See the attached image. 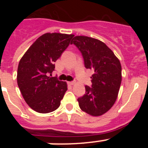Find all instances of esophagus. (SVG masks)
<instances>
[{
    "label": "esophagus",
    "mask_w": 148,
    "mask_h": 148,
    "mask_svg": "<svg viewBox=\"0 0 148 148\" xmlns=\"http://www.w3.org/2000/svg\"><path fill=\"white\" fill-rule=\"evenodd\" d=\"M75 82H68V84H70V85H73V84H75Z\"/></svg>",
    "instance_id": "obj_1"
}]
</instances>
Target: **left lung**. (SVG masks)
<instances>
[{
	"label": "left lung",
	"mask_w": 148,
	"mask_h": 148,
	"mask_svg": "<svg viewBox=\"0 0 148 148\" xmlns=\"http://www.w3.org/2000/svg\"><path fill=\"white\" fill-rule=\"evenodd\" d=\"M83 56L84 66L93 70L91 87L78 98L81 109L92 116L108 112L116 102L121 82V66L113 52L102 41L87 36H75L71 41Z\"/></svg>",
	"instance_id": "8db88e82"
}]
</instances>
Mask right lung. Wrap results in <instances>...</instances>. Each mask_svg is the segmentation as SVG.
<instances>
[{"label": "right lung", "instance_id": "right-lung-1", "mask_svg": "<svg viewBox=\"0 0 148 148\" xmlns=\"http://www.w3.org/2000/svg\"><path fill=\"white\" fill-rule=\"evenodd\" d=\"M73 35L45 33L31 45L19 61L18 85L27 104L35 111L48 113L59 108L67 90L65 82L51 77L54 62L67 48Z\"/></svg>", "mask_w": 148, "mask_h": 148}]
</instances>
